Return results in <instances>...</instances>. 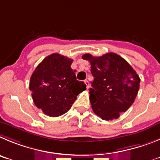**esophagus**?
I'll return each instance as SVG.
<instances>
[{
	"mask_svg": "<svg viewBox=\"0 0 160 160\" xmlns=\"http://www.w3.org/2000/svg\"><path fill=\"white\" fill-rule=\"evenodd\" d=\"M84 83H85V85H86V88H89V82H88V80H84Z\"/></svg>",
	"mask_w": 160,
	"mask_h": 160,
	"instance_id": "34e87169",
	"label": "esophagus"
}]
</instances>
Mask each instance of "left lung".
Returning a JSON list of instances; mask_svg holds the SVG:
<instances>
[{"label": "left lung", "mask_w": 160, "mask_h": 160, "mask_svg": "<svg viewBox=\"0 0 160 160\" xmlns=\"http://www.w3.org/2000/svg\"><path fill=\"white\" fill-rule=\"evenodd\" d=\"M82 59L91 64L94 77L89 89L92 108L104 120L119 117L135 101L140 79L132 66L114 52L95 57L84 54Z\"/></svg>", "instance_id": "1"}]
</instances>
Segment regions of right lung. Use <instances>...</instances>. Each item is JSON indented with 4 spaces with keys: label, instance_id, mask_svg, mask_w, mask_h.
<instances>
[{
    "label": "right lung",
    "instance_id": "add662e5",
    "mask_svg": "<svg viewBox=\"0 0 160 160\" xmlns=\"http://www.w3.org/2000/svg\"><path fill=\"white\" fill-rule=\"evenodd\" d=\"M72 60L53 53L38 64L30 78L34 103L44 114L57 117L71 108L77 96L86 89L72 69Z\"/></svg>",
    "mask_w": 160,
    "mask_h": 160
}]
</instances>
